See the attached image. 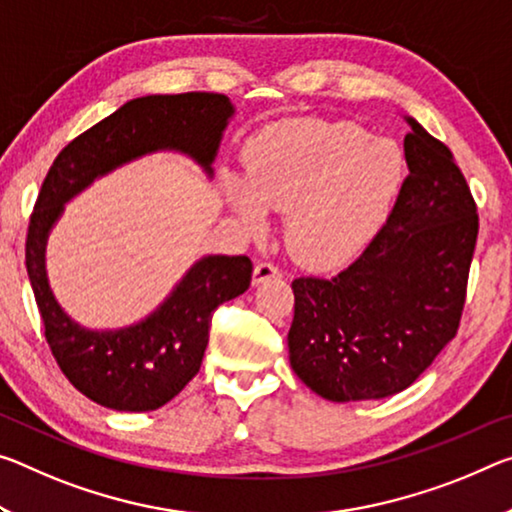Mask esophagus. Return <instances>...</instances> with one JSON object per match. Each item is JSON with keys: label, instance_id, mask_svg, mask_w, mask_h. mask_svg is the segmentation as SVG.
<instances>
[{"label": "esophagus", "instance_id": "obj_1", "mask_svg": "<svg viewBox=\"0 0 512 512\" xmlns=\"http://www.w3.org/2000/svg\"><path fill=\"white\" fill-rule=\"evenodd\" d=\"M271 278H282L280 266L273 262H259L253 271V285H259V282L271 280Z\"/></svg>", "mask_w": 512, "mask_h": 512}]
</instances>
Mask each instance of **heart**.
Here are the masks:
<instances>
[{
	"mask_svg": "<svg viewBox=\"0 0 512 512\" xmlns=\"http://www.w3.org/2000/svg\"><path fill=\"white\" fill-rule=\"evenodd\" d=\"M405 173L401 148L348 123L305 120L266 129L246 150V182L225 177L248 230L264 209L289 214V241L307 262L353 257L378 230Z\"/></svg>",
	"mask_w": 512,
	"mask_h": 512,
	"instance_id": "1",
	"label": "heart"
}]
</instances>
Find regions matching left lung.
<instances>
[{"instance_id":"left-lung-1","label":"left lung","mask_w":512,"mask_h":512,"mask_svg":"<svg viewBox=\"0 0 512 512\" xmlns=\"http://www.w3.org/2000/svg\"><path fill=\"white\" fill-rule=\"evenodd\" d=\"M408 123L410 173L387 223L346 269L291 282V369L328 401L403 392L456 337L465 310L476 202L451 150Z\"/></svg>"}]
</instances>
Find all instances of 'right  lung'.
I'll use <instances>...</instances> for the list:
<instances>
[{
  "label": "right lung",
  "mask_w": 512,
  "mask_h": 512,
  "mask_svg": "<svg viewBox=\"0 0 512 512\" xmlns=\"http://www.w3.org/2000/svg\"><path fill=\"white\" fill-rule=\"evenodd\" d=\"M230 116L232 104L221 93L136 97L72 139L40 186L24 255L47 346L63 376L104 408L145 412L175 399L200 371L214 310L250 287L253 262L246 255L200 259L150 319L118 332H93L72 323L47 287V232L63 202L145 152L182 150L209 170Z\"/></svg>",
  "instance_id": "obj_1"
}]
</instances>
